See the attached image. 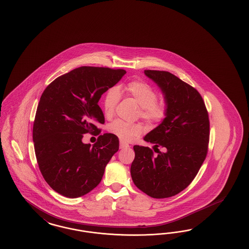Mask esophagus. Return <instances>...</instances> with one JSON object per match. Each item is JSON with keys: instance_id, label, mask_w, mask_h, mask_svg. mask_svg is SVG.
<instances>
[{"instance_id": "obj_1", "label": "esophagus", "mask_w": 249, "mask_h": 249, "mask_svg": "<svg viewBox=\"0 0 249 249\" xmlns=\"http://www.w3.org/2000/svg\"><path fill=\"white\" fill-rule=\"evenodd\" d=\"M120 148H121V150H123V149H128V148H129V145L127 143H124L123 142H121V143H120Z\"/></svg>"}]
</instances>
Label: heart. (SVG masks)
I'll return each instance as SVG.
<instances>
[{"instance_id":"obj_1","label":"heart","mask_w":249,"mask_h":249,"mask_svg":"<svg viewBox=\"0 0 249 249\" xmlns=\"http://www.w3.org/2000/svg\"><path fill=\"white\" fill-rule=\"evenodd\" d=\"M124 89L141 106V115L145 121L159 123L165 119L168 105L164 100H157L158 93L150 84L142 80H132L125 86ZM121 98V91L117 87H112L106 92L103 98V110L107 117L113 115ZM143 130V126L140 123H128L121 120L113 121L108 126V131L123 142L134 141L142 134Z\"/></svg>"}]
</instances>
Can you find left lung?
<instances>
[{
    "label": "left lung",
    "mask_w": 249,
    "mask_h": 249,
    "mask_svg": "<svg viewBox=\"0 0 249 249\" xmlns=\"http://www.w3.org/2000/svg\"><path fill=\"white\" fill-rule=\"evenodd\" d=\"M168 105L161 123L144 137L153 149L135 145L130 174L136 186L153 198L176 196L193 181L203 164L209 142V118L195 88L167 71L145 70ZM163 152H156L158 147Z\"/></svg>",
    "instance_id": "1"
}]
</instances>
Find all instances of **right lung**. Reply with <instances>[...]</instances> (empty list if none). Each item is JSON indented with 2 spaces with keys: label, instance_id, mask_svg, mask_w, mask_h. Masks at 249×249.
Wrapping results in <instances>:
<instances>
[{
  "label": "right lung",
  "instance_id": "1",
  "mask_svg": "<svg viewBox=\"0 0 249 249\" xmlns=\"http://www.w3.org/2000/svg\"><path fill=\"white\" fill-rule=\"evenodd\" d=\"M126 74L123 69L81 67L55 78L43 92L33 127L40 172L49 186L68 198L89 193L119 151V139L105 133L82 142L83 134L98 135L105 123L98 101Z\"/></svg>",
  "mask_w": 249,
  "mask_h": 249
}]
</instances>
